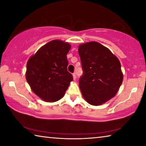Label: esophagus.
Segmentation results:
<instances>
[{
    "instance_id": "1",
    "label": "esophagus",
    "mask_w": 146,
    "mask_h": 146,
    "mask_svg": "<svg viewBox=\"0 0 146 146\" xmlns=\"http://www.w3.org/2000/svg\"><path fill=\"white\" fill-rule=\"evenodd\" d=\"M73 79H74V80H76V74H75V73H73Z\"/></svg>"
}]
</instances>
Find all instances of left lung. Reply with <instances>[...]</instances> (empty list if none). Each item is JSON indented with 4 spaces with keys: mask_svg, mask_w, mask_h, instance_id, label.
<instances>
[{
    "mask_svg": "<svg viewBox=\"0 0 146 146\" xmlns=\"http://www.w3.org/2000/svg\"><path fill=\"white\" fill-rule=\"evenodd\" d=\"M78 53L83 70L79 87L83 97L91 105L102 104L114 97L122 84L120 61L97 42L81 44Z\"/></svg>",
    "mask_w": 146,
    "mask_h": 146,
    "instance_id": "left-lung-1",
    "label": "left lung"
}]
</instances>
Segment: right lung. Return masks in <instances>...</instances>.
<instances>
[{
    "instance_id": "obj_1",
    "label": "right lung",
    "mask_w": 146,
    "mask_h": 146,
    "mask_svg": "<svg viewBox=\"0 0 146 146\" xmlns=\"http://www.w3.org/2000/svg\"><path fill=\"white\" fill-rule=\"evenodd\" d=\"M71 46L58 40L49 42L28 61L26 77L32 91L46 102H55L64 95L73 80L68 72L67 54Z\"/></svg>"
}]
</instances>
